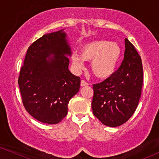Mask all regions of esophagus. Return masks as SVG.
I'll return each mask as SVG.
<instances>
[{
    "label": "esophagus",
    "mask_w": 159,
    "mask_h": 159,
    "mask_svg": "<svg viewBox=\"0 0 159 159\" xmlns=\"http://www.w3.org/2000/svg\"><path fill=\"white\" fill-rule=\"evenodd\" d=\"M88 82H86L85 81H84V80H81V83H80V85H81L82 87H83V86H87V85H88Z\"/></svg>",
    "instance_id": "obj_1"
}]
</instances>
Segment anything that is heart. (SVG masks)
<instances>
[{
  "label": "heart",
  "mask_w": 159,
  "mask_h": 159,
  "mask_svg": "<svg viewBox=\"0 0 159 159\" xmlns=\"http://www.w3.org/2000/svg\"><path fill=\"white\" fill-rule=\"evenodd\" d=\"M121 48L118 43L101 40L82 45L80 56L72 53L71 61L74 70L80 73L84 69V61H91L90 70L99 79H108L114 75L121 57Z\"/></svg>",
  "instance_id": "obj_1"
}]
</instances>
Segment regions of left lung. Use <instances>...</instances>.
Returning <instances> with one entry per match:
<instances>
[{
	"instance_id": "1",
	"label": "left lung",
	"mask_w": 159,
	"mask_h": 159,
	"mask_svg": "<svg viewBox=\"0 0 159 159\" xmlns=\"http://www.w3.org/2000/svg\"><path fill=\"white\" fill-rule=\"evenodd\" d=\"M142 60L135 48L125 38V57L111 77L93 84V112L108 127L129 120L138 107L143 87Z\"/></svg>"
}]
</instances>
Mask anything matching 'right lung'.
I'll use <instances>...</instances> for the list:
<instances>
[{
	"label": "right lung",
	"mask_w": 159,
	"mask_h": 159,
	"mask_svg": "<svg viewBox=\"0 0 159 159\" xmlns=\"http://www.w3.org/2000/svg\"><path fill=\"white\" fill-rule=\"evenodd\" d=\"M64 30L45 34L30 45L18 80L25 109L48 125L66 116L80 86V78L69 70L71 51Z\"/></svg>",
	"instance_id": "obj_1"
}]
</instances>
